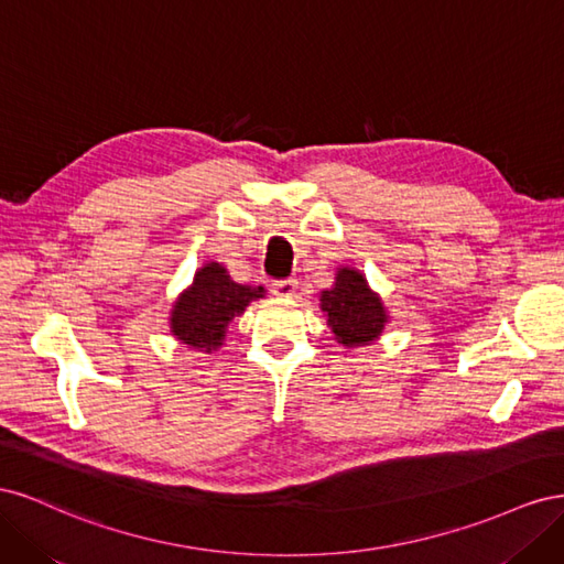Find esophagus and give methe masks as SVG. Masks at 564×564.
I'll return each mask as SVG.
<instances>
[{
  "label": "esophagus",
  "mask_w": 564,
  "mask_h": 564,
  "mask_svg": "<svg viewBox=\"0 0 564 564\" xmlns=\"http://www.w3.org/2000/svg\"><path fill=\"white\" fill-rule=\"evenodd\" d=\"M296 286H299V282L294 278L275 280V282H272V294L280 296V299H292L296 294Z\"/></svg>",
  "instance_id": "1"
}]
</instances>
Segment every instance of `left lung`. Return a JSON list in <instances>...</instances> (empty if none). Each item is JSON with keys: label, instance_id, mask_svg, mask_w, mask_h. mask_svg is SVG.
<instances>
[{"label": "left lung", "instance_id": "left-lung-1", "mask_svg": "<svg viewBox=\"0 0 564 564\" xmlns=\"http://www.w3.org/2000/svg\"><path fill=\"white\" fill-rule=\"evenodd\" d=\"M319 308L340 346H369L388 324L383 301L371 292L360 270L338 268L332 289L319 294Z\"/></svg>", "mask_w": 564, "mask_h": 564}]
</instances>
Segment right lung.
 I'll use <instances>...</instances> for the list:
<instances>
[{
  "mask_svg": "<svg viewBox=\"0 0 564 564\" xmlns=\"http://www.w3.org/2000/svg\"><path fill=\"white\" fill-rule=\"evenodd\" d=\"M263 296V286L237 284L220 263H204L195 272L193 284L174 303L169 317L172 334L195 350H218L232 317L242 315L251 301Z\"/></svg>",
  "mask_w": 564,
  "mask_h": 564,
  "instance_id": "add662e5",
  "label": "right lung"
}]
</instances>
